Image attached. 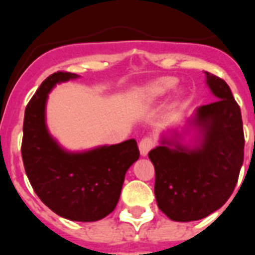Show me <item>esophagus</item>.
<instances>
[{"mask_svg":"<svg viewBox=\"0 0 255 255\" xmlns=\"http://www.w3.org/2000/svg\"><path fill=\"white\" fill-rule=\"evenodd\" d=\"M153 147H154V140H153L150 136L143 138L140 140V143H139V150H140V154L143 155V157H145V155L148 154V152H149Z\"/></svg>","mask_w":255,"mask_h":255,"instance_id":"1","label":"esophagus"}]
</instances>
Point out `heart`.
<instances>
[{"mask_svg": "<svg viewBox=\"0 0 255 255\" xmlns=\"http://www.w3.org/2000/svg\"><path fill=\"white\" fill-rule=\"evenodd\" d=\"M177 80L172 76H164V78L155 79L153 82L148 83L140 88L139 91V98L143 103H149L155 102L157 100L162 98L163 96L168 93L175 85H176Z\"/></svg>", "mask_w": 255, "mask_h": 255, "instance_id": "heart-1", "label": "heart"}]
</instances>
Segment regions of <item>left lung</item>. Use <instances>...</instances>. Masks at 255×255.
I'll return each mask as SVG.
<instances>
[{"mask_svg": "<svg viewBox=\"0 0 255 255\" xmlns=\"http://www.w3.org/2000/svg\"><path fill=\"white\" fill-rule=\"evenodd\" d=\"M204 74L217 101L198 107L189 119L194 143H185V132L173 129L148 153L155 170L158 208L177 222L202 220L224 206L244 161L240 107L225 80L208 71Z\"/></svg>", "mask_w": 255, "mask_h": 255, "instance_id": "left-lung-1", "label": "left lung"}]
</instances>
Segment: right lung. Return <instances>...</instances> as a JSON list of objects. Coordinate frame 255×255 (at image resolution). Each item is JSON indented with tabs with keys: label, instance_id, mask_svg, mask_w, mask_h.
I'll list each match as a JSON object with an SVG mask.
<instances>
[{
	"label": "right lung",
	"instance_id": "obj_1",
	"mask_svg": "<svg viewBox=\"0 0 255 255\" xmlns=\"http://www.w3.org/2000/svg\"><path fill=\"white\" fill-rule=\"evenodd\" d=\"M80 78L52 74L28 103L22 126L21 155L26 176L39 199L56 215L79 222L102 220L116 208L126 171L139 158L135 139L70 152L48 131L46 105L57 84Z\"/></svg>",
	"mask_w": 255,
	"mask_h": 255
}]
</instances>
